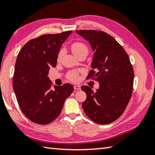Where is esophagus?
I'll return each mask as SVG.
<instances>
[{
	"label": "esophagus",
	"instance_id": "obj_1",
	"mask_svg": "<svg viewBox=\"0 0 155 155\" xmlns=\"http://www.w3.org/2000/svg\"><path fill=\"white\" fill-rule=\"evenodd\" d=\"M74 88L75 90H81V86L80 85H74Z\"/></svg>",
	"mask_w": 155,
	"mask_h": 155
}]
</instances>
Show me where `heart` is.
Returning a JSON list of instances; mask_svg holds the SVG:
<instances>
[{
	"mask_svg": "<svg viewBox=\"0 0 155 155\" xmlns=\"http://www.w3.org/2000/svg\"><path fill=\"white\" fill-rule=\"evenodd\" d=\"M71 51L73 52V54L78 57V56L83 54H87L88 52V48L87 45H85L84 42H74L71 46ZM64 54L63 49H61L60 51L58 52L57 56V60L60 61L62 55ZM78 73L76 71H71L69 72L67 75V77L69 80L71 81H77L78 78Z\"/></svg>",
	"mask_w": 155,
	"mask_h": 155,
	"instance_id": "b5f03b06",
	"label": "heart"
}]
</instances>
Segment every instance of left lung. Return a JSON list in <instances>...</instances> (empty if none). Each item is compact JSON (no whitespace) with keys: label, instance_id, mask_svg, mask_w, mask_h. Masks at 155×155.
<instances>
[{"label":"left lung","instance_id":"1","mask_svg":"<svg viewBox=\"0 0 155 155\" xmlns=\"http://www.w3.org/2000/svg\"><path fill=\"white\" fill-rule=\"evenodd\" d=\"M88 41L94 52L87 78L99 83V88L82 86L87 99L82 104L85 114L99 124H108L119 118L133 93L134 71L123 47L106 32L96 30L76 31Z\"/></svg>","mask_w":155,"mask_h":155}]
</instances>
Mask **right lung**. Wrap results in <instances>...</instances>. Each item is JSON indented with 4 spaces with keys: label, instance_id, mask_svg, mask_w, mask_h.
Returning <instances> with one entry per match:
<instances>
[{
    "label": "right lung",
    "instance_id": "obj_1",
    "mask_svg": "<svg viewBox=\"0 0 155 155\" xmlns=\"http://www.w3.org/2000/svg\"><path fill=\"white\" fill-rule=\"evenodd\" d=\"M72 32L43 35L29 41L16 58L12 87L22 112L29 120L47 124L57 118L66 98L74 90L68 83L54 86L48 77L51 67H55L62 44Z\"/></svg>",
    "mask_w": 155,
    "mask_h": 155
}]
</instances>
